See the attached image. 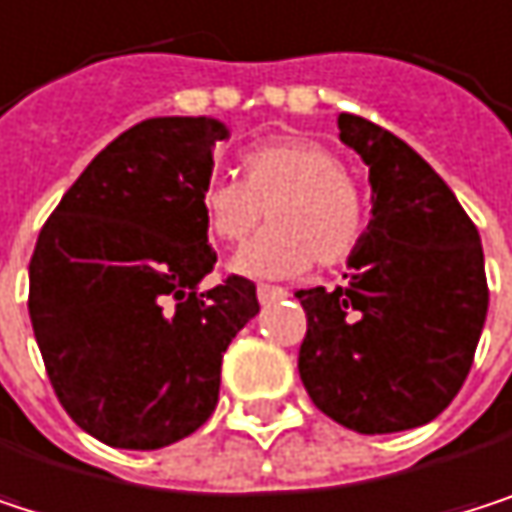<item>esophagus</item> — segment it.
I'll return each mask as SVG.
<instances>
[{
  "mask_svg": "<svg viewBox=\"0 0 512 512\" xmlns=\"http://www.w3.org/2000/svg\"><path fill=\"white\" fill-rule=\"evenodd\" d=\"M285 297H288V291H285V288H273V285H258V300H261V306L279 303V300H285Z\"/></svg>",
  "mask_w": 512,
  "mask_h": 512,
  "instance_id": "esophagus-1",
  "label": "esophagus"
}]
</instances>
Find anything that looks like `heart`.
Wrapping results in <instances>:
<instances>
[{
    "label": "heart",
    "instance_id": "obj_1",
    "mask_svg": "<svg viewBox=\"0 0 512 512\" xmlns=\"http://www.w3.org/2000/svg\"><path fill=\"white\" fill-rule=\"evenodd\" d=\"M203 230L212 242L233 245L258 227L230 270L251 279H291L315 261L333 267L360 245L366 209L342 161L318 140L276 137L239 158V179L218 176L200 191Z\"/></svg>",
    "mask_w": 512,
    "mask_h": 512
}]
</instances>
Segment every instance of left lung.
Here are the masks:
<instances>
[{
    "label": "left lung",
    "mask_w": 512,
    "mask_h": 512,
    "mask_svg": "<svg viewBox=\"0 0 512 512\" xmlns=\"http://www.w3.org/2000/svg\"><path fill=\"white\" fill-rule=\"evenodd\" d=\"M339 137L369 167L372 221L345 288L297 291L300 378L339 426L390 435L435 420L471 372L489 309L483 245L405 140L354 113L339 116Z\"/></svg>",
    "instance_id": "8db88e82"
}]
</instances>
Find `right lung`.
<instances>
[{
  "mask_svg": "<svg viewBox=\"0 0 512 512\" xmlns=\"http://www.w3.org/2000/svg\"><path fill=\"white\" fill-rule=\"evenodd\" d=\"M230 128L158 116L104 146L29 261V318L68 417L107 447L161 450L218 402L221 357L261 312L242 276L200 291L215 251L200 191Z\"/></svg>",
  "mask_w": 512,
  "mask_h": 512,
  "instance_id": "right-lung-1",
  "label": "right lung"
}]
</instances>
